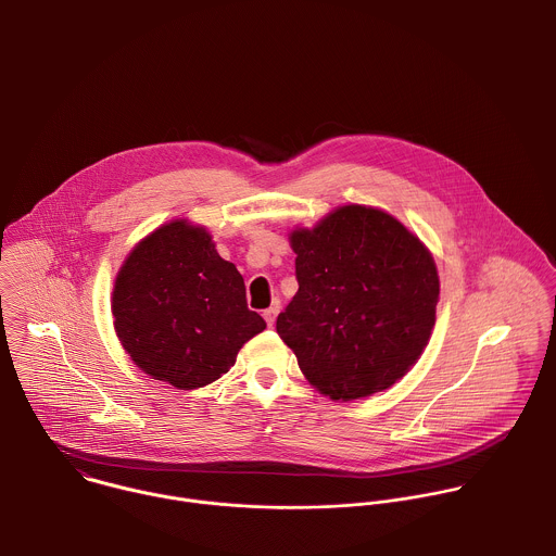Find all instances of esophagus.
I'll return each instance as SVG.
<instances>
[{
    "label": "esophagus",
    "mask_w": 556,
    "mask_h": 556,
    "mask_svg": "<svg viewBox=\"0 0 556 556\" xmlns=\"http://www.w3.org/2000/svg\"><path fill=\"white\" fill-rule=\"evenodd\" d=\"M278 313H280V304H278V302H274L267 311H263V318L267 320V325H274V320L278 317Z\"/></svg>",
    "instance_id": "esophagus-1"
}]
</instances>
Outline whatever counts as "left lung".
Returning <instances> with one entry per match:
<instances>
[{
	"instance_id": "left-lung-1",
	"label": "left lung",
	"mask_w": 556,
	"mask_h": 556,
	"mask_svg": "<svg viewBox=\"0 0 556 556\" xmlns=\"http://www.w3.org/2000/svg\"><path fill=\"white\" fill-rule=\"evenodd\" d=\"M298 293L276 331L306 379L331 400L392 388L430 340L439 274L428 248L394 216L344 205L295 229Z\"/></svg>"
}]
</instances>
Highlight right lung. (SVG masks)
I'll use <instances>...</instances> for the list:
<instances>
[{
	"label": "right lung",
	"mask_w": 556,
	"mask_h": 556,
	"mask_svg": "<svg viewBox=\"0 0 556 556\" xmlns=\"http://www.w3.org/2000/svg\"><path fill=\"white\" fill-rule=\"evenodd\" d=\"M113 323L132 362L177 390L220 379L265 329L248 311L238 267L203 227L162 225L126 256L113 287Z\"/></svg>",
	"instance_id": "obj_1"
}]
</instances>
